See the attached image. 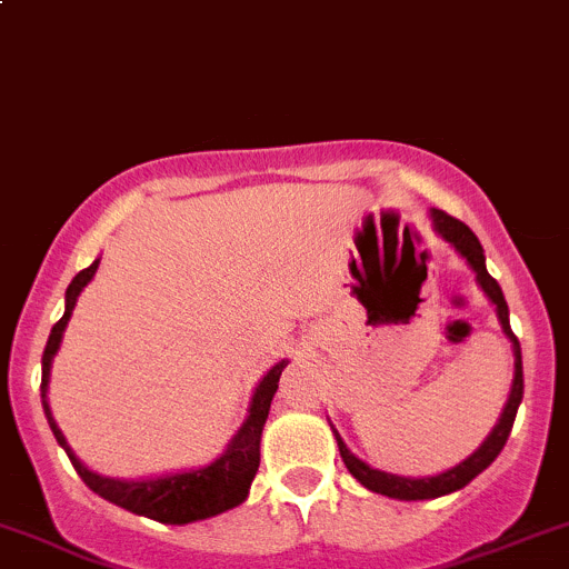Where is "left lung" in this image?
Returning a JSON list of instances; mask_svg holds the SVG:
<instances>
[{"instance_id":"8db88e82","label":"left lung","mask_w":569,"mask_h":569,"mask_svg":"<svg viewBox=\"0 0 569 569\" xmlns=\"http://www.w3.org/2000/svg\"><path fill=\"white\" fill-rule=\"evenodd\" d=\"M432 220H435V228H438L440 237H443L446 242L455 244V248L460 250L465 258H468V263L473 267L476 280H479V286L485 289V295L496 302L498 319H501L503 332H507V338L512 341V349H515V382H512V393H509L507 407H503L501 418H498V423H496V429L490 432V438H487L485 443H481L479 449L468 457V460L457 465V468L446 470V473H438V476H429V479H405V476L382 473V470L369 468V465L360 462L358 457H355L352 451L343 446V440L338 438V432H336L338 451H341V460L349 468V473H352L360 485L369 487V490L382 492V496H391V498H401V501H423V498L446 496V492L460 490V487L468 485L470 479H476V476H479L487 465L501 455L503 446H507L509 432H512L515 416H518L520 399H523V358H520V341H518V336L512 332V327H509V308H507V300H503V295H501V286H498V280L487 272L485 250H481L479 239H476V233L470 231L465 222L457 220V217L446 214V211L435 209Z\"/></svg>"}]
</instances>
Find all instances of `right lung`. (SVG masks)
<instances>
[{
  "label": "right lung",
  "instance_id": "1",
  "mask_svg": "<svg viewBox=\"0 0 569 569\" xmlns=\"http://www.w3.org/2000/svg\"><path fill=\"white\" fill-rule=\"evenodd\" d=\"M99 269V261L90 263L88 269L77 274L71 280L66 291V313L62 319L51 327L49 341H46L43 349V377H40V401H43L46 418H49V427L54 432L57 443L66 449L68 460H71L77 473L82 476L84 485L90 487L93 492H99L101 498L107 501L118 503V507L129 509L134 515H146V518L159 520V523H192V520H203V518H214V515L226 512V509L239 507V503L248 498L250 481L256 476L258 462H261V429L263 421L269 416V405H272V396L278 391V380L280 371L286 369L289 360H280L278 366L269 369V375L263 377L261 386L256 388L252 393V405H250V416L248 421L242 423L239 435L233 438L231 449L214 460L206 468L189 470V473H173V476H159V479H146V481H120V479H104V476L93 473V470L84 468L82 462L73 457V451L68 449L66 438L57 429L54 418H51L49 401H46V391H49V369H51V358L60 349L62 341V330H66L68 319H71L73 306H77V297L84 286L90 283V278Z\"/></svg>",
  "mask_w": 569,
  "mask_h": 569
}]
</instances>
